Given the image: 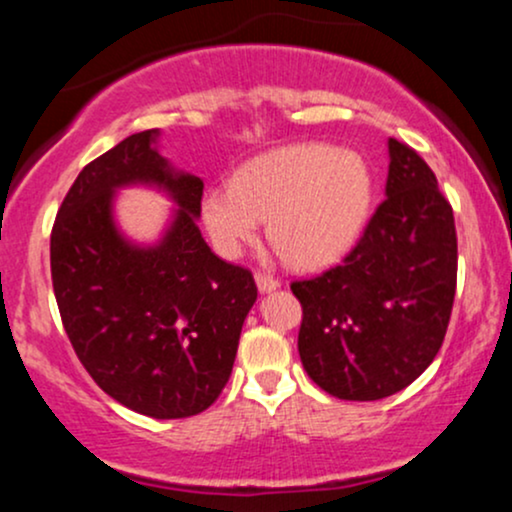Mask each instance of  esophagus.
<instances>
[{
  "mask_svg": "<svg viewBox=\"0 0 512 512\" xmlns=\"http://www.w3.org/2000/svg\"><path fill=\"white\" fill-rule=\"evenodd\" d=\"M255 284H257V289H260V293H269V291L279 289L281 281L276 279V276H272V274L257 272V274H255Z\"/></svg>",
  "mask_w": 512,
  "mask_h": 512,
  "instance_id": "obj_1",
  "label": "esophagus"
}]
</instances>
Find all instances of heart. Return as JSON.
I'll return each instance as SVG.
<instances>
[{"instance_id": "b5f03b06", "label": "heart", "mask_w": 512, "mask_h": 512, "mask_svg": "<svg viewBox=\"0 0 512 512\" xmlns=\"http://www.w3.org/2000/svg\"><path fill=\"white\" fill-rule=\"evenodd\" d=\"M370 199V170L354 151L289 144L243 163L228 190H209L202 216L221 255L236 257L267 221V236L286 262L317 269L354 248Z\"/></svg>"}]
</instances>
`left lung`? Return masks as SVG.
Listing matches in <instances>:
<instances>
[{
    "instance_id": "8db88e82",
    "label": "left lung",
    "mask_w": 512,
    "mask_h": 512,
    "mask_svg": "<svg viewBox=\"0 0 512 512\" xmlns=\"http://www.w3.org/2000/svg\"><path fill=\"white\" fill-rule=\"evenodd\" d=\"M385 199L342 264L293 281L298 354L327 395L373 402L404 390L443 346L457 286L452 207L428 163L390 139Z\"/></svg>"
}]
</instances>
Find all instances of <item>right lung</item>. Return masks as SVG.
I'll list each match as a JSON object with an SVG mask.
<instances>
[{
  "instance_id": "right-lung-1",
  "label": "right lung",
  "mask_w": 512,
  "mask_h": 512,
  "mask_svg": "<svg viewBox=\"0 0 512 512\" xmlns=\"http://www.w3.org/2000/svg\"><path fill=\"white\" fill-rule=\"evenodd\" d=\"M158 134H132L81 170L52 226L50 269L64 332L96 385L151 419H185L231 378L257 286L204 243V182L158 154ZM129 184L158 186L179 204L156 246L116 228L114 192Z\"/></svg>"
}]
</instances>
